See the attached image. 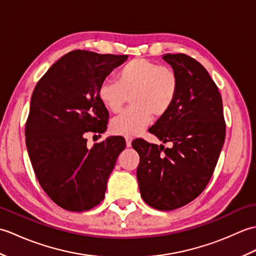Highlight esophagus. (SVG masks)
<instances>
[{
    "instance_id": "obj_1",
    "label": "esophagus",
    "mask_w": 256,
    "mask_h": 256,
    "mask_svg": "<svg viewBox=\"0 0 256 256\" xmlns=\"http://www.w3.org/2000/svg\"><path fill=\"white\" fill-rule=\"evenodd\" d=\"M132 140H133L132 136H128V135H125V140H126V146H128V148H130V146H131Z\"/></svg>"
}]
</instances>
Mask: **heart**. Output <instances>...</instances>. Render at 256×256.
Returning <instances> with one entry per match:
<instances>
[{"label":"heart","instance_id":"heart-1","mask_svg":"<svg viewBox=\"0 0 256 256\" xmlns=\"http://www.w3.org/2000/svg\"><path fill=\"white\" fill-rule=\"evenodd\" d=\"M179 90V79L170 67L145 58L128 62L118 72V81L104 79L98 96L108 111L118 113L128 96L132 106L114 118L112 133L135 136L148 126L153 114L160 118L170 110Z\"/></svg>","mask_w":256,"mask_h":256}]
</instances>
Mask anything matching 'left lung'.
<instances>
[{
  "label": "left lung",
  "instance_id": "left-lung-1",
  "mask_svg": "<svg viewBox=\"0 0 256 256\" xmlns=\"http://www.w3.org/2000/svg\"><path fill=\"white\" fill-rule=\"evenodd\" d=\"M162 59L176 72L179 90L170 110L150 130L172 148L143 138L132 146L140 155L136 175L143 200L170 211L206 187L224 143L226 121L218 86L202 64L184 54H166Z\"/></svg>",
  "mask_w": 256,
  "mask_h": 256
}]
</instances>
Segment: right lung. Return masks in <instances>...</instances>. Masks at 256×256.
Masks as SVG:
<instances>
[{"label": "right lung", "mask_w": 256, "mask_h": 256, "mask_svg": "<svg viewBox=\"0 0 256 256\" xmlns=\"http://www.w3.org/2000/svg\"><path fill=\"white\" fill-rule=\"evenodd\" d=\"M126 55L72 50L38 81L25 124L26 146L42 190L60 208L82 212L104 198L108 178L125 148L121 136L86 145L106 132L108 112L98 90Z\"/></svg>", "instance_id": "obj_1"}]
</instances>
